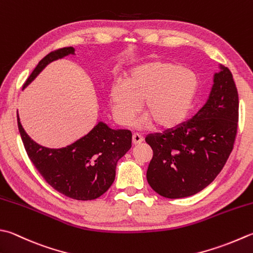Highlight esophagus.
Segmentation results:
<instances>
[{
  "label": "esophagus",
  "mask_w": 253,
  "mask_h": 253,
  "mask_svg": "<svg viewBox=\"0 0 253 253\" xmlns=\"http://www.w3.org/2000/svg\"><path fill=\"white\" fill-rule=\"evenodd\" d=\"M142 141H143V138H142L140 133H138V132L133 133V135H132V142L135 143V145H138V143H140Z\"/></svg>",
  "instance_id": "34e87169"
}]
</instances>
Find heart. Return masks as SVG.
Instances as JSON below:
<instances>
[{
	"label": "heart",
	"instance_id": "1",
	"mask_svg": "<svg viewBox=\"0 0 253 253\" xmlns=\"http://www.w3.org/2000/svg\"><path fill=\"white\" fill-rule=\"evenodd\" d=\"M196 74L180 64L153 61L137 67L127 74L124 84H113L110 100L116 121L129 125L143 102L146 116L137 122L143 128L156 124L171 129L189 113L197 90Z\"/></svg>",
	"mask_w": 253,
	"mask_h": 253
}]
</instances>
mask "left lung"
<instances>
[{"mask_svg":"<svg viewBox=\"0 0 253 253\" xmlns=\"http://www.w3.org/2000/svg\"><path fill=\"white\" fill-rule=\"evenodd\" d=\"M239 97L232 74L220 67L205 105L191 120L146 142L153 151L147 181L167 199L194 195L215 180L234 149Z\"/></svg>","mask_w":253,"mask_h":253,"instance_id":"1","label":"left lung"}]
</instances>
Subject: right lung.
Instances as JSON below:
<instances>
[{
  "mask_svg": "<svg viewBox=\"0 0 253 253\" xmlns=\"http://www.w3.org/2000/svg\"><path fill=\"white\" fill-rule=\"evenodd\" d=\"M71 53H74L73 47L49 52L34 69L24 87L48 63ZM17 125L28 158L44 181L61 194L78 201L95 200L110 189L115 180L117 161L131 147L130 130L111 129L104 123H98L87 135L60 149L39 146L32 140L18 114Z\"/></svg>",
  "mask_w": 253,
  "mask_h": 253,
  "instance_id": "1",
  "label": "right lung"
}]
</instances>
